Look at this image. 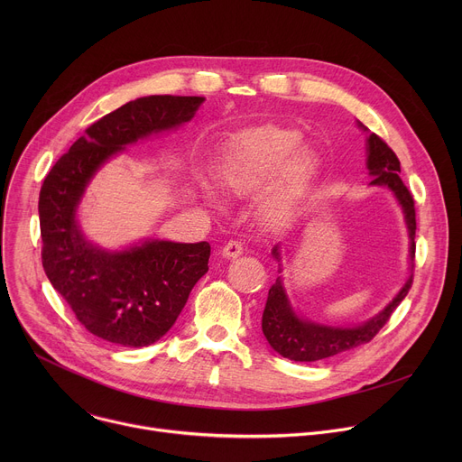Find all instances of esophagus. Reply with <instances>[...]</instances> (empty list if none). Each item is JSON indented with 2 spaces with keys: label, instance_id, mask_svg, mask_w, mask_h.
Segmentation results:
<instances>
[{
  "label": "esophagus",
  "instance_id": "1",
  "mask_svg": "<svg viewBox=\"0 0 462 462\" xmlns=\"http://www.w3.org/2000/svg\"><path fill=\"white\" fill-rule=\"evenodd\" d=\"M221 254H223V257H228V259H230V257H237V255L243 254V243L232 239V241H228V243L223 246Z\"/></svg>",
  "mask_w": 462,
  "mask_h": 462
}]
</instances>
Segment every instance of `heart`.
<instances>
[{
	"label": "heart",
	"instance_id": "obj_1",
	"mask_svg": "<svg viewBox=\"0 0 462 462\" xmlns=\"http://www.w3.org/2000/svg\"><path fill=\"white\" fill-rule=\"evenodd\" d=\"M301 139L292 131L261 127L239 141L221 162L217 175L221 186L234 195H250L279 182L265 201V216L280 223L287 219L303 191L312 157L300 150ZM210 199L216 193L205 186Z\"/></svg>",
	"mask_w": 462,
	"mask_h": 462
}]
</instances>
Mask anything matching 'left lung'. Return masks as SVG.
I'll return each instance as SVG.
<instances>
[{
  "label": "left lung",
  "instance_id": "8db88e82",
  "mask_svg": "<svg viewBox=\"0 0 462 462\" xmlns=\"http://www.w3.org/2000/svg\"><path fill=\"white\" fill-rule=\"evenodd\" d=\"M362 125V124H360ZM364 127V125H362ZM367 129V127H364ZM367 170L373 175L371 184L387 186L394 197H397L399 205L404 210L408 232H410V259H411V273H413V261H415V201L402 179L401 173V161L394 155V152L374 134L367 139ZM274 257L280 261L278 246L273 250ZM413 283V274L408 278L406 285L401 292L393 298V301L378 312L374 318L367 319L358 327H328L319 325L309 319H301L292 310L285 289L282 285V278L269 289V298L265 310H263L261 328L265 335L271 347L280 353L283 358L294 362H316L328 356H335L364 346L371 342L380 328L387 323L393 310L401 305V301L408 296Z\"/></svg>",
  "mask_w": 462,
  "mask_h": 462
}]
</instances>
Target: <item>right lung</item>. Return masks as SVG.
Returning <instances> with one entry per match:
<instances>
[{"label": "right lung", "mask_w": 462, "mask_h": 462, "mask_svg": "<svg viewBox=\"0 0 462 462\" xmlns=\"http://www.w3.org/2000/svg\"><path fill=\"white\" fill-rule=\"evenodd\" d=\"M203 97L131 100L86 129L47 173L38 201L42 265L88 331L124 347L162 338L208 271L210 245L144 241L122 252L91 245L77 207L95 171L124 146L193 118Z\"/></svg>", "instance_id": "right-lung-1"}]
</instances>
